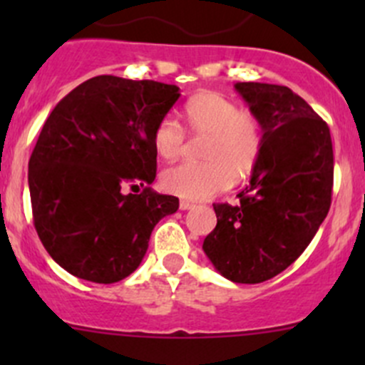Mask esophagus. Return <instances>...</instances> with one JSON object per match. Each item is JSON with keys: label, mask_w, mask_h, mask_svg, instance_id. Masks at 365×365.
I'll return each instance as SVG.
<instances>
[{"label": "esophagus", "mask_w": 365, "mask_h": 365, "mask_svg": "<svg viewBox=\"0 0 365 365\" xmlns=\"http://www.w3.org/2000/svg\"><path fill=\"white\" fill-rule=\"evenodd\" d=\"M190 208H194V203H190V201H185V200L180 201V210H190Z\"/></svg>", "instance_id": "esophagus-1"}]
</instances>
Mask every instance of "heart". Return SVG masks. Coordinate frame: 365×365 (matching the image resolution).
Instances as JSON below:
<instances>
[{
	"mask_svg": "<svg viewBox=\"0 0 365 365\" xmlns=\"http://www.w3.org/2000/svg\"><path fill=\"white\" fill-rule=\"evenodd\" d=\"M183 120L192 138H205L203 162H182L162 171L165 192L190 201L208 200L251 175L263 150V128L256 116L224 95L206 91L187 102ZM152 143L164 160L178 159L187 148L185 132L173 118L157 123Z\"/></svg>",
	"mask_w": 365,
	"mask_h": 365,
	"instance_id": "1",
	"label": "heart"
}]
</instances>
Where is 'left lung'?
<instances>
[{"instance_id": "8db88e82", "label": "left lung", "mask_w": 365, "mask_h": 365, "mask_svg": "<svg viewBox=\"0 0 365 365\" xmlns=\"http://www.w3.org/2000/svg\"><path fill=\"white\" fill-rule=\"evenodd\" d=\"M263 128V150L237 205L215 203L203 251L226 279L257 284L305 251L332 203L330 128L288 86L237 83Z\"/></svg>"}]
</instances>
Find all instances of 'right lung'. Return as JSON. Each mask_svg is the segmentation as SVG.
<instances>
[{
  "mask_svg": "<svg viewBox=\"0 0 365 365\" xmlns=\"http://www.w3.org/2000/svg\"><path fill=\"white\" fill-rule=\"evenodd\" d=\"M178 90L97 76L51 111L29 157L28 183L40 242L68 274L98 284L128 277L155 224L178 210V197L150 187L157 175L153 130ZM127 186L136 194L125 193Z\"/></svg>",
  "mask_w": 365,
  "mask_h": 365,
  "instance_id": "right-lung-1",
  "label": "right lung"
}]
</instances>
